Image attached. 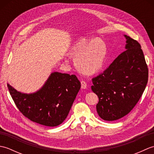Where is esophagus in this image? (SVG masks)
Wrapping results in <instances>:
<instances>
[{
	"mask_svg": "<svg viewBox=\"0 0 154 154\" xmlns=\"http://www.w3.org/2000/svg\"><path fill=\"white\" fill-rule=\"evenodd\" d=\"M81 88H82V89H86V88H87V83H86L85 81H81Z\"/></svg>",
	"mask_w": 154,
	"mask_h": 154,
	"instance_id": "esophagus-1",
	"label": "esophagus"
}]
</instances>
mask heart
<instances>
[{"label":"heart","mask_w":154,"mask_h":154,"mask_svg":"<svg viewBox=\"0 0 154 154\" xmlns=\"http://www.w3.org/2000/svg\"><path fill=\"white\" fill-rule=\"evenodd\" d=\"M106 52V45L100 39L91 41L81 38L71 48L70 54L77 57V63L80 70L91 75L103 67Z\"/></svg>","instance_id":"b5f03b06"}]
</instances>
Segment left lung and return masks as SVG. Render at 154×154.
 <instances>
[{
  "instance_id": "obj_1",
  "label": "left lung",
  "mask_w": 154,
  "mask_h": 154,
  "mask_svg": "<svg viewBox=\"0 0 154 154\" xmlns=\"http://www.w3.org/2000/svg\"><path fill=\"white\" fill-rule=\"evenodd\" d=\"M126 51L102 73L92 79L91 89L99 97L101 119L113 121L126 116L138 102L148 80V68L141 45L128 35Z\"/></svg>"
}]
</instances>
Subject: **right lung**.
I'll use <instances>...</instances> for the list:
<instances>
[{
  "label": "right lung",
  "mask_w": 154,
  "mask_h": 154,
  "mask_svg": "<svg viewBox=\"0 0 154 154\" xmlns=\"http://www.w3.org/2000/svg\"><path fill=\"white\" fill-rule=\"evenodd\" d=\"M10 94L23 115L32 122L57 126L66 119L81 83L75 75L54 72L42 89L33 94H23L7 83Z\"/></svg>",
  "instance_id": "right-lung-1"
}]
</instances>
